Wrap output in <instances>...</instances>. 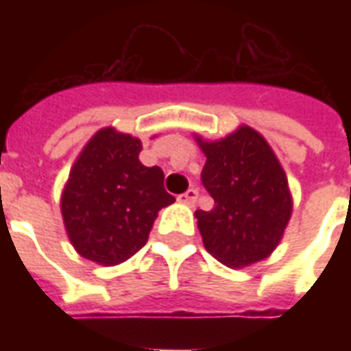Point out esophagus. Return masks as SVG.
Wrapping results in <instances>:
<instances>
[{
    "instance_id": "34e87169",
    "label": "esophagus",
    "mask_w": 351,
    "mask_h": 351,
    "mask_svg": "<svg viewBox=\"0 0 351 351\" xmlns=\"http://www.w3.org/2000/svg\"><path fill=\"white\" fill-rule=\"evenodd\" d=\"M197 197H199V190H195V188H190L188 191H184L182 195H178V201H180V203H184V205L193 206L195 205V201H197Z\"/></svg>"
}]
</instances>
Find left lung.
Masks as SVG:
<instances>
[{
    "instance_id": "1",
    "label": "left lung",
    "mask_w": 351,
    "mask_h": 351,
    "mask_svg": "<svg viewBox=\"0 0 351 351\" xmlns=\"http://www.w3.org/2000/svg\"><path fill=\"white\" fill-rule=\"evenodd\" d=\"M199 146L206 154L201 182L213 210H195L206 252L228 267L258 263L282 239L291 195L286 173L258 131L243 125L229 137Z\"/></svg>"
}]
</instances>
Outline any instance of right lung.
<instances>
[{
	"mask_svg": "<svg viewBox=\"0 0 351 351\" xmlns=\"http://www.w3.org/2000/svg\"><path fill=\"white\" fill-rule=\"evenodd\" d=\"M141 141L112 128L97 131L75 161L62 195L69 241L82 258L118 265L148 241L154 220L175 197L163 171L138 161Z\"/></svg>",
	"mask_w": 351,
	"mask_h": 351,
	"instance_id": "obj_1",
	"label": "right lung"
}]
</instances>
